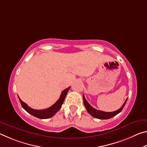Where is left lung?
I'll return each mask as SVG.
<instances>
[{"mask_svg":"<svg viewBox=\"0 0 147 147\" xmlns=\"http://www.w3.org/2000/svg\"><path fill=\"white\" fill-rule=\"evenodd\" d=\"M127 99L128 98H126V100H125V102H124L123 105L122 106L121 108L120 109H119L118 110L112 111V112H105V111L98 110V109H96L94 108H93V107H92L90 104L88 103V102L86 100L84 95H83L84 104L86 108V110L88 111V112L90 114L91 116H93L94 117H95L96 119H108L113 117L115 116L116 115H117L118 113L121 112L122 109H123L124 106H125V104L126 102V101H127Z\"/></svg>","mask_w":147,"mask_h":147,"instance_id":"8db88e82","label":"left lung"}]
</instances>
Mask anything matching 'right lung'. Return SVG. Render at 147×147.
<instances>
[{"label": "right lung", "mask_w": 147, "mask_h": 147, "mask_svg": "<svg viewBox=\"0 0 147 147\" xmlns=\"http://www.w3.org/2000/svg\"><path fill=\"white\" fill-rule=\"evenodd\" d=\"M70 88L71 87H69L68 88L64 89V90L61 92L60 97L59 98L58 100H57L53 106H51L49 108L41 109V110H37V109H34L30 108V107L27 105L25 102H24L23 101H22L21 100V98H20L19 96L18 97L22 107H23V108L25 109L28 113L31 114L32 115H33L39 119H49V118L52 117H53L54 115H55L56 113L58 112L59 109H60L62 104L63 103L65 98L67 94L69 91V89H70Z\"/></svg>", "instance_id": "1"}]
</instances>
